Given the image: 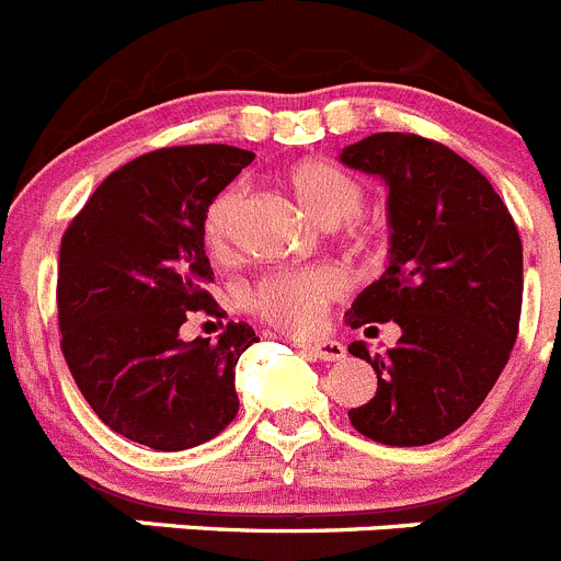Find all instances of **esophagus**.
<instances>
[{
  "instance_id": "34e87169",
  "label": "esophagus",
  "mask_w": 561,
  "mask_h": 561,
  "mask_svg": "<svg viewBox=\"0 0 561 561\" xmlns=\"http://www.w3.org/2000/svg\"><path fill=\"white\" fill-rule=\"evenodd\" d=\"M302 353H308L311 358H320V362H339L344 358V347L333 339H317V342H302Z\"/></svg>"
}]
</instances>
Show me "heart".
Listing matches in <instances>:
<instances>
[{
  "instance_id": "1",
  "label": "heart",
  "mask_w": 561,
  "mask_h": 561,
  "mask_svg": "<svg viewBox=\"0 0 561 561\" xmlns=\"http://www.w3.org/2000/svg\"><path fill=\"white\" fill-rule=\"evenodd\" d=\"M286 186L308 217L320 225L344 222V233L362 250L378 241V225L358 214L364 203L362 180L325 158H306L286 169ZM244 188L228 186L210 199L203 217V241L214 255L230 253ZM344 291V275L333 266L272 270L247 289V308L270 325L289 333H308L322 325L328 306Z\"/></svg>"
}]
</instances>
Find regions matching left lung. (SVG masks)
I'll return each instance as SVG.
<instances>
[{
  "label": "left lung",
  "mask_w": 561,
  "mask_h": 561,
  "mask_svg": "<svg viewBox=\"0 0 561 561\" xmlns=\"http://www.w3.org/2000/svg\"><path fill=\"white\" fill-rule=\"evenodd\" d=\"M342 161L389 186V266L353 302V328L394 320L400 339L369 356L373 400L347 411L367 439L414 448L454 434L484 403L520 331L523 241L479 169L414 133H375Z\"/></svg>",
  "instance_id": "obj_1"
}]
</instances>
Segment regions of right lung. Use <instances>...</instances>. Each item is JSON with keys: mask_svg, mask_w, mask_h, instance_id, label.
Here are the masks:
<instances>
[{"mask_svg": "<svg viewBox=\"0 0 561 561\" xmlns=\"http://www.w3.org/2000/svg\"><path fill=\"white\" fill-rule=\"evenodd\" d=\"M228 144L138 156L102 180L60 239V351L96 417L156 450L214 439L239 411L236 362L253 342L228 322L219 342H183L192 314H222L205 291L214 270L203 217L253 163Z\"/></svg>", "mask_w": 561, "mask_h": 561, "instance_id": "obj_1", "label": "right lung"}]
</instances>
